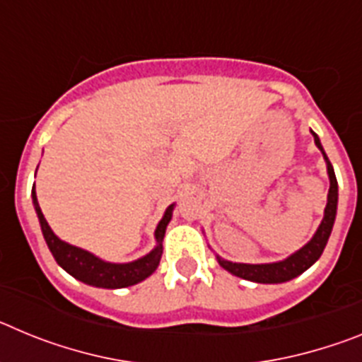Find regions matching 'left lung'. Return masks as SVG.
<instances>
[{
  "label": "left lung",
  "mask_w": 362,
  "mask_h": 362,
  "mask_svg": "<svg viewBox=\"0 0 362 362\" xmlns=\"http://www.w3.org/2000/svg\"><path fill=\"white\" fill-rule=\"evenodd\" d=\"M310 132H312L315 146L321 150L322 158H325L326 174H328V179H330V190H328V197H326L325 216H322L321 225L317 226V230H315V233L312 235V239H310L305 246H300L299 250L290 254L288 257L281 259V261H274V263H233V261L223 259L221 255L216 254L219 267H223L226 272H230L232 276L261 284L286 283V281L296 279V277L300 276L303 272L308 270V268L321 257L326 243H328V238H330L332 228H334L335 216H337L339 188L337 179H335L334 166H332L330 159H328L325 148H322L321 139H319V136L313 132V130H310Z\"/></svg>",
  "instance_id": "8db88e82"
}]
</instances>
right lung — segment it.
I'll use <instances>...</instances> for the list:
<instances>
[{"mask_svg": "<svg viewBox=\"0 0 362 362\" xmlns=\"http://www.w3.org/2000/svg\"><path fill=\"white\" fill-rule=\"evenodd\" d=\"M32 204H34V210H36L37 219H40L45 243L49 246V250L52 252L56 263L66 274H70L74 279L81 281V283L88 284V286L108 290L127 288V286L141 283V281H145L146 277H150L153 272L158 270L163 255V238H165L166 226L170 223L172 214H174L175 209V203H172L165 210V214H163L161 221H159L158 226H156V232H153L156 246L148 254L136 259V261H130V263H110V261H105V259L94 255L92 252L83 250L79 246H74L57 238L49 223H47V219H45L43 212H41L40 203H37L36 188H32Z\"/></svg>", "mask_w": 362, "mask_h": 362, "instance_id": "right-lung-1", "label": "right lung"}]
</instances>
